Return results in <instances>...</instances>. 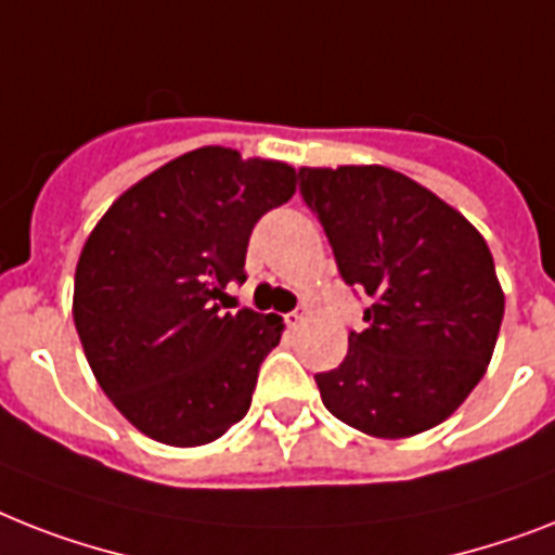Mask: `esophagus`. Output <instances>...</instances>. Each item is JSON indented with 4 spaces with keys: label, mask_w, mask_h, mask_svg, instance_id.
<instances>
[{
    "label": "esophagus",
    "mask_w": 555,
    "mask_h": 555,
    "mask_svg": "<svg viewBox=\"0 0 555 555\" xmlns=\"http://www.w3.org/2000/svg\"><path fill=\"white\" fill-rule=\"evenodd\" d=\"M301 322H305V310H291V313L285 317L287 327H299Z\"/></svg>",
    "instance_id": "esophagus-1"
}]
</instances>
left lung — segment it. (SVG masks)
<instances>
[{"mask_svg": "<svg viewBox=\"0 0 555 555\" xmlns=\"http://www.w3.org/2000/svg\"><path fill=\"white\" fill-rule=\"evenodd\" d=\"M299 193L345 285L367 296L339 367L317 373L324 408L367 436L430 430L488 371L504 317L493 256L465 216L379 165L301 168Z\"/></svg>", "mask_w": 555, "mask_h": 555, "instance_id": "1", "label": "left lung"}]
</instances>
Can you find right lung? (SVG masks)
Returning a JSON list of instances; mask_svg holds the SVG:
<instances>
[{"label": "right lung", "mask_w": 555, "mask_h": 555, "mask_svg": "<svg viewBox=\"0 0 555 555\" xmlns=\"http://www.w3.org/2000/svg\"><path fill=\"white\" fill-rule=\"evenodd\" d=\"M296 191L282 162L199 147L107 207L76 264L74 322L99 387L130 425L196 448L250 410L282 319L224 310L247 279V242Z\"/></svg>", "instance_id": "add662e5"}]
</instances>
